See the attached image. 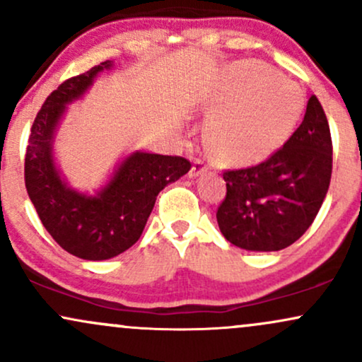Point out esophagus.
<instances>
[{"instance_id":"obj_1","label":"esophagus","mask_w":362,"mask_h":362,"mask_svg":"<svg viewBox=\"0 0 362 362\" xmlns=\"http://www.w3.org/2000/svg\"><path fill=\"white\" fill-rule=\"evenodd\" d=\"M206 170H207L206 161L202 160V158H194V165H192V168H190L189 175L192 177V178H195V177L201 175V173H204Z\"/></svg>"}]
</instances>
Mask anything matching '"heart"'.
<instances>
[{"label":"heart","mask_w":362,"mask_h":362,"mask_svg":"<svg viewBox=\"0 0 362 362\" xmlns=\"http://www.w3.org/2000/svg\"><path fill=\"white\" fill-rule=\"evenodd\" d=\"M207 103L216 109L207 122V148L240 163L262 160L282 146L303 109L300 90L255 61L235 64Z\"/></svg>","instance_id":"heart-1"}]
</instances>
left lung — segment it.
<instances>
[{
  "label": "left lung",
  "instance_id": "8db88e82",
  "mask_svg": "<svg viewBox=\"0 0 362 362\" xmlns=\"http://www.w3.org/2000/svg\"><path fill=\"white\" fill-rule=\"evenodd\" d=\"M330 177V127L311 95L303 122L284 146L259 165L224 170L226 195L216 213L219 230L245 250H282L317 218Z\"/></svg>",
  "mask_w": 362,
  "mask_h": 362
}]
</instances>
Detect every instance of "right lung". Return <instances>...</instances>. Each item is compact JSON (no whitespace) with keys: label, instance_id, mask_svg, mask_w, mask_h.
Here are the masks:
<instances>
[{"label":"right lung","instance_id":"1","mask_svg":"<svg viewBox=\"0 0 362 362\" xmlns=\"http://www.w3.org/2000/svg\"><path fill=\"white\" fill-rule=\"evenodd\" d=\"M105 61L62 81L45 98L32 124L25 153V187L49 235L66 252L85 260H107L139 240L156 202L168 184L189 172L182 156L132 153L97 195L78 194L62 182L52 158L54 129L66 103L80 98Z\"/></svg>","mask_w":362,"mask_h":362}]
</instances>
